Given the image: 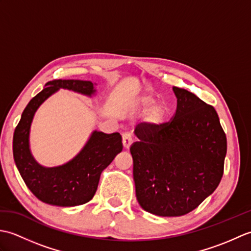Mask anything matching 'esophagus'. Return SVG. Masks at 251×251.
<instances>
[{
    "label": "esophagus",
    "mask_w": 251,
    "mask_h": 251,
    "mask_svg": "<svg viewBox=\"0 0 251 251\" xmlns=\"http://www.w3.org/2000/svg\"><path fill=\"white\" fill-rule=\"evenodd\" d=\"M132 145V138L129 134H124L123 135V146L126 149V150H128L130 148V146Z\"/></svg>",
    "instance_id": "obj_1"
}]
</instances>
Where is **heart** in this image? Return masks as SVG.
Here are the masks:
<instances>
[{
	"label": "heart",
	"instance_id": "heart-1",
	"mask_svg": "<svg viewBox=\"0 0 251 251\" xmlns=\"http://www.w3.org/2000/svg\"><path fill=\"white\" fill-rule=\"evenodd\" d=\"M130 110L136 113L147 112L145 123L152 129H157L166 123L168 116V105L158 102V99L152 94H140L134 98Z\"/></svg>",
	"mask_w": 251,
	"mask_h": 251
}]
</instances>
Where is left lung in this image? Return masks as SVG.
Returning a JSON list of instances; mask_svg holds the SVG:
<instances>
[{
  "label": "left lung",
  "mask_w": 251,
  "mask_h": 251,
  "mask_svg": "<svg viewBox=\"0 0 251 251\" xmlns=\"http://www.w3.org/2000/svg\"><path fill=\"white\" fill-rule=\"evenodd\" d=\"M177 110L172 122L152 129L143 123L130 147L136 196L142 209L161 217L189 214L219 185L226 137L214 106L173 87Z\"/></svg>",
  "instance_id": "1"
}]
</instances>
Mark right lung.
<instances>
[{"label":"right lung","mask_w":251,"mask_h":251,"mask_svg":"<svg viewBox=\"0 0 251 251\" xmlns=\"http://www.w3.org/2000/svg\"><path fill=\"white\" fill-rule=\"evenodd\" d=\"M97 84L79 79H55L25 106L13 138L15 164L25 183L37 199L59 207L83 205L93 199L98 188L101 173L123 150L119 132L104 134L93 130L86 143L70 161L58 166L46 167L34 158L30 148V131L40 106L59 89H67L93 98Z\"/></svg>","instance_id":"obj_1"}]
</instances>
